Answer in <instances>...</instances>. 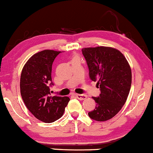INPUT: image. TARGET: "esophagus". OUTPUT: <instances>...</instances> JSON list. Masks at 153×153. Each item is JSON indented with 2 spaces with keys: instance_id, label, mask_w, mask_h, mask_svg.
<instances>
[{
  "instance_id": "esophagus-1",
  "label": "esophagus",
  "mask_w": 153,
  "mask_h": 153,
  "mask_svg": "<svg viewBox=\"0 0 153 153\" xmlns=\"http://www.w3.org/2000/svg\"><path fill=\"white\" fill-rule=\"evenodd\" d=\"M75 96L79 100H84L87 98V96L85 94H75Z\"/></svg>"
}]
</instances>
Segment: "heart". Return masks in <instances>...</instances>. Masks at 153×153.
<instances>
[{"label":"heart","mask_w":153,"mask_h":153,"mask_svg":"<svg viewBox=\"0 0 153 153\" xmlns=\"http://www.w3.org/2000/svg\"><path fill=\"white\" fill-rule=\"evenodd\" d=\"M74 59H78V58H77V57H75V58Z\"/></svg>","instance_id":"heart-1"}]
</instances>
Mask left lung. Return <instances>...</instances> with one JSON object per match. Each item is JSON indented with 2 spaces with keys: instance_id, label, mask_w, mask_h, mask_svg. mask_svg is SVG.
<instances>
[{
  "instance_id": "obj_1",
  "label": "left lung",
  "mask_w": 153,
  "mask_h": 153,
  "mask_svg": "<svg viewBox=\"0 0 153 153\" xmlns=\"http://www.w3.org/2000/svg\"><path fill=\"white\" fill-rule=\"evenodd\" d=\"M91 80L97 82L101 94L93 97L96 108L88 112L90 118L99 122L108 120L125 103L131 88L130 66L122 52L107 47L82 50Z\"/></svg>"
}]
</instances>
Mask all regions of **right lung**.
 <instances>
[{"mask_svg":"<svg viewBox=\"0 0 153 153\" xmlns=\"http://www.w3.org/2000/svg\"><path fill=\"white\" fill-rule=\"evenodd\" d=\"M61 52L46 50L29 58L23 68L20 79L21 95L29 111L45 123H52L63 115L69 97L51 96L52 66Z\"/></svg>","mask_w":153,"mask_h":153,"instance_id":"add662e5","label":"right lung"}]
</instances>
